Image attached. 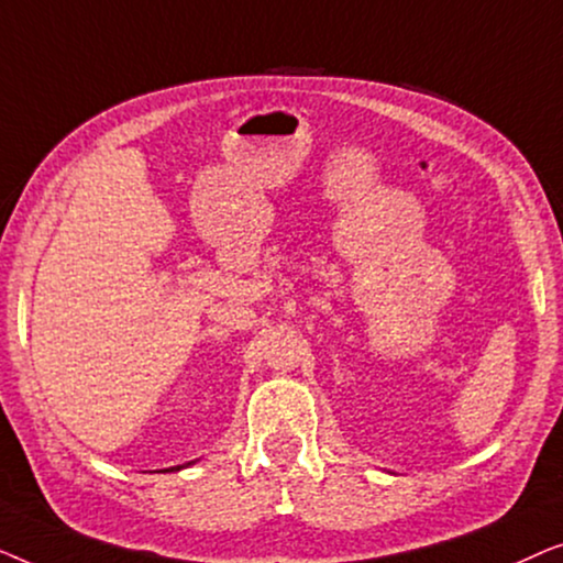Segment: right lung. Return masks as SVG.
Instances as JSON below:
<instances>
[{
	"mask_svg": "<svg viewBox=\"0 0 563 563\" xmlns=\"http://www.w3.org/2000/svg\"><path fill=\"white\" fill-rule=\"evenodd\" d=\"M189 464H195V461H189ZM189 464H184V466H189ZM172 468H176V472H179V468H181V466H172Z\"/></svg>",
	"mask_w": 563,
	"mask_h": 563,
	"instance_id": "1",
	"label": "right lung"
}]
</instances>
